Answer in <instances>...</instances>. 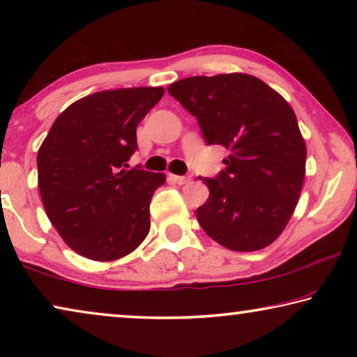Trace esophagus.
<instances>
[{
  "label": "esophagus",
  "mask_w": 357,
  "mask_h": 357,
  "mask_svg": "<svg viewBox=\"0 0 357 357\" xmlns=\"http://www.w3.org/2000/svg\"><path fill=\"white\" fill-rule=\"evenodd\" d=\"M170 179L173 181V183L176 184H187L190 183L192 178L189 176V174H185V176H178V174H170Z\"/></svg>",
  "instance_id": "1"
}]
</instances>
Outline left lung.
Masks as SVG:
<instances>
[{"mask_svg": "<svg viewBox=\"0 0 357 357\" xmlns=\"http://www.w3.org/2000/svg\"><path fill=\"white\" fill-rule=\"evenodd\" d=\"M197 118L208 144L229 151L225 170L203 179L209 189L197 219L209 238L236 252L273 244L298 204L305 176V142L293 108L247 74L189 77L168 86Z\"/></svg>", "mask_w": 357, "mask_h": 357, "instance_id": "1", "label": "left lung"}]
</instances>
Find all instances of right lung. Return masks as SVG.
Here are the masks:
<instances>
[{
  "label": "right lung",
  "mask_w": 357,
  "mask_h": 357,
  "mask_svg": "<svg viewBox=\"0 0 357 357\" xmlns=\"http://www.w3.org/2000/svg\"><path fill=\"white\" fill-rule=\"evenodd\" d=\"M162 86L108 89L59 114L38 153V184L52 225L72 250L94 261L134 252L149 233V203L164 173L126 170L137 126Z\"/></svg>",
  "instance_id": "right-lung-1"
}]
</instances>
